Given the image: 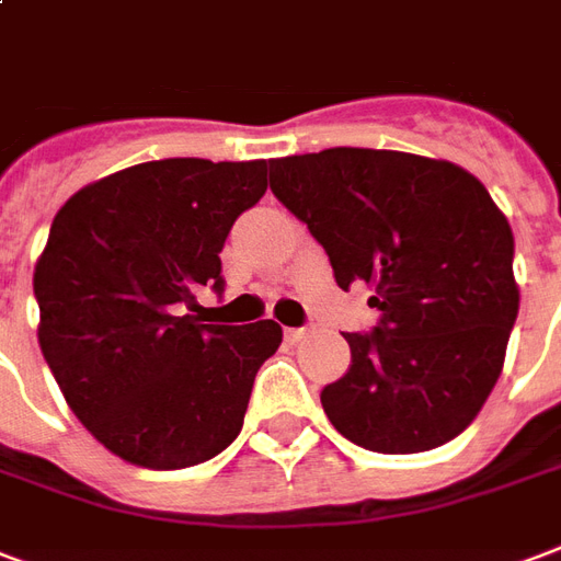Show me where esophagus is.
<instances>
[{
    "label": "esophagus",
    "instance_id": "34e87169",
    "mask_svg": "<svg viewBox=\"0 0 561 561\" xmlns=\"http://www.w3.org/2000/svg\"><path fill=\"white\" fill-rule=\"evenodd\" d=\"M307 334H310V328H286V331H284L286 343H293V345L301 343Z\"/></svg>",
    "mask_w": 561,
    "mask_h": 561
}]
</instances>
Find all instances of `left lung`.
I'll use <instances>...</instances> for the list:
<instances>
[{"mask_svg":"<svg viewBox=\"0 0 561 561\" xmlns=\"http://www.w3.org/2000/svg\"><path fill=\"white\" fill-rule=\"evenodd\" d=\"M268 185L325 248L336 286H376L373 331L322 390L352 444L408 456L461 435L503 373L517 319L515 236L488 188L440 159L331 147L268 162Z\"/></svg>","mask_w":561,"mask_h":561,"instance_id":"1","label":"left lung"}]
</instances>
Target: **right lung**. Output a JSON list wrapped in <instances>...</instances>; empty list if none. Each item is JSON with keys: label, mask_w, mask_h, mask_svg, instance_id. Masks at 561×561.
Segmentation results:
<instances>
[{"label": "right lung", "mask_w": 561, "mask_h": 561, "mask_svg": "<svg viewBox=\"0 0 561 561\" xmlns=\"http://www.w3.org/2000/svg\"><path fill=\"white\" fill-rule=\"evenodd\" d=\"M265 195V159H159L76 192L35 265L41 352L79 423L124 461L201 465L242 432L256 369L284 331L197 325L225 293L221 248Z\"/></svg>", "instance_id": "1"}]
</instances>
